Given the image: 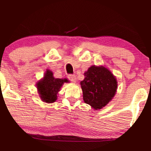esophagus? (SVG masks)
I'll return each instance as SVG.
<instances>
[{
    "label": "esophagus",
    "mask_w": 151,
    "mask_h": 151,
    "mask_svg": "<svg viewBox=\"0 0 151 151\" xmlns=\"http://www.w3.org/2000/svg\"><path fill=\"white\" fill-rule=\"evenodd\" d=\"M68 78L71 81H73V82H76V80H77L75 75H74V74H69Z\"/></svg>",
    "instance_id": "34e87169"
}]
</instances>
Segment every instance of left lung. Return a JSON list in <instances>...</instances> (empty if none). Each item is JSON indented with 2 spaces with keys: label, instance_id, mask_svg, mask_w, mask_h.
<instances>
[{
  "label": "left lung",
  "instance_id": "obj_1",
  "mask_svg": "<svg viewBox=\"0 0 151 151\" xmlns=\"http://www.w3.org/2000/svg\"><path fill=\"white\" fill-rule=\"evenodd\" d=\"M80 82L83 99L94 109H101L114 97L117 81L111 72L104 67L92 66L84 73Z\"/></svg>",
  "mask_w": 151,
  "mask_h": 151
}]
</instances>
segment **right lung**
<instances>
[{"mask_svg": "<svg viewBox=\"0 0 151 151\" xmlns=\"http://www.w3.org/2000/svg\"><path fill=\"white\" fill-rule=\"evenodd\" d=\"M67 79H55L51 71L47 70L45 77L37 84V89L43 101L53 103L57 100L58 91L64 82H67Z\"/></svg>", "mask_w": 151, "mask_h": 151, "instance_id": "right-lung-1", "label": "right lung"}]
</instances>
